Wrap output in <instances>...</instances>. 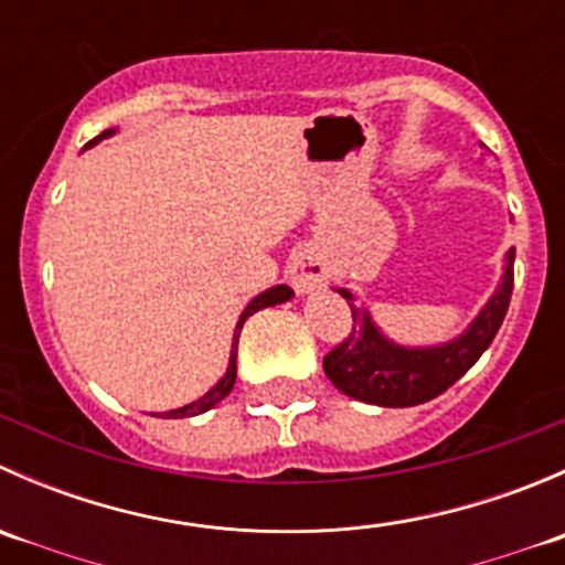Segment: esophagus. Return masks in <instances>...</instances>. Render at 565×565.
Listing matches in <instances>:
<instances>
[{
    "label": "esophagus",
    "instance_id": "1",
    "mask_svg": "<svg viewBox=\"0 0 565 565\" xmlns=\"http://www.w3.org/2000/svg\"><path fill=\"white\" fill-rule=\"evenodd\" d=\"M328 267H324V262L315 254L295 256L292 267H289V278H292V287L298 289V292H311V289L322 287V284L328 281Z\"/></svg>",
    "mask_w": 565,
    "mask_h": 565
}]
</instances>
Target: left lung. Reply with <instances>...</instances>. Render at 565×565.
Returning <instances> with one entry per match:
<instances>
[{
	"label": "left lung",
	"mask_w": 565,
	"mask_h": 565,
	"mask_svg": "<svg viewBox=\"0 0 565 565\" xmlns=\"http://www.w3.org/2000/svg\"><path fill=\"white\" fill-rule=\"evenodd\" d=\"M514 292V248L505 254L503 281L465 333L437 347H402L380 333L350 289H339L352 311V330L324 355L330 383L352 398L380 407H415L440 396L483 355L503 324Z\"/></svg>",
	"instance_id": "obj_1"
}]
</instances>
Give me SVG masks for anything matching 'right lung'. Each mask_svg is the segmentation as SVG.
Returning <instances> with one entry per match:
<instances>
[{
  "label": "right lung",
  "mask_w": 565,
  "mask_h": 565,
  "mask_svg": "<svg viewBox=\"0 0 565 565\" xmlns=\"http://www.w3.org/2000/svg\"><path fill=\"white\" fill-rule=\"evenodd\" d=\"M111 134H114V128L104 130V134H100L98 139H93V141H89L87 147L98 145L100 139H106V136H111ZM292 295H295V292H292V289L287 287V284H278V287H270V289H265V292H262V295H256V298L250 300V303L246 306V311H243L241 319H237V328H235V341H232L230 369H226V374H224V377H221L218 383L213 385V388H210L207 393H204L202 398H196V402L185 404V407L169 409V413H150V415H163V418H191V415L207 413V409H210V407H215V404H218L221 398H226V396H230L232 385H235V377H237V339H241L243 322H246V319H248L250 315H256V311H259V309H267V306H278V303H284V300H289V298H292Z\"/></svg>",
  "instance_id": "obj_1"
}]
</instances>
